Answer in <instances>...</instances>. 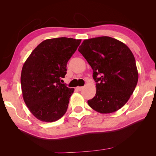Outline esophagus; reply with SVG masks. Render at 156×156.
I'll return each mask as SVG.
<instances>
[{
	"mask_svg": "<svg viewBox=\"0 0 156 156\" xmlns=\"http://www.w3.org/2000/svg\"><path fill=\"white\" fill-rule=\"evenodd\" d=\"M83 88V87H76V89L77 90H79V91L82 90Z\"/></svg>",
	"mask_w": 156,
	"mask_h": 156,
	"instance_id": "esophagus-1",
	"label": "esophagus"
}]
</instances>
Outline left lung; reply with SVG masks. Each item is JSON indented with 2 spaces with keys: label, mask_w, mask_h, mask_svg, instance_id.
<instances>
[{
  "label": "left lung",
  "mask_w": 156,
  "mask_h": 156,
  "mask_svg": "<svg viewBox=\"0 0 156 156\" xmlns=\"http://www.w3.org/2000/svg\"><path fill=\"white\" fill-rule=\"evenodd\" d=\"M78 51L93 69L96 95L88 101L92 109L114 112L129 100L138 82L135 59L125 44L108 36L84 40Z\"/></svg>",
  "instance_id": "1"
}]
</instances>
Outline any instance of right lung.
Here are the masks:
<instances>
[{
	"mask_svg": "<svg viewBox=\"0 0 156 156\" xmlns=\"http://www.w3.org/2000/svg\"><path fill=\"white\" fill-rule=\"evenodd\" d=\"M81 40L57 37L43 41L32 51L23 66V98L37 119L53 122L66 112L74 88L62 84L68 60Z\"/></svg>",
	"mask_w": 156,
	"mask_h": 156,
	"instance_id": "1",
	"label": "right lung"
}]
</instances>
